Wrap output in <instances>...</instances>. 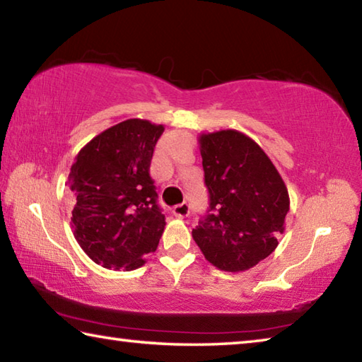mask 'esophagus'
<instances>
[{
	"instance_id": "esophagus-1",
	"label": "esophagus",
	"mask_w": 362,
	"mask_h": 362,
	"mask_svg": "<svg viewBox=\"0 0 362 362\" xmlns=\"http://www.w3.org/2000/svg\"><path fill=\"white\" fill-rule=\"evenodd\" d=\"M173 212H174V216H175V217H179V218H185V217H188V214H189V206H188L187 203L177 204V206H174V207H173Z\"/></svg>"
}]
</instances>
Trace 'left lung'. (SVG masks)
<instances>
[{
  "label": "left lung",
  "instance_id": "8db88e82",
  "mask_svg": "<svg viewBox=\"0 0 362 362\" xmlns=\"http://www.w3.org/2000/svg\"><path fill=\"white\" fill-rule=\"evenodd\" d=\"M209 211L192 231L206 260L240 273L278 247L286 228L289 193L272 159L255 140L236 129L198 136Z\"/></svg>",
  "mask_w": 362,
  "mask_h": 362
}]
</instances>
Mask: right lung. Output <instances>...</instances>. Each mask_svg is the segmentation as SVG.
Returning a JSON list of instances; mask_svg holds the SVG:
<instances>
[{
    "instance_id": "obj_1",
    "label": "right lung",
    "mask_w": 362,
    "mask_h": 362,
    "mask_svg": "<svg viewBox=\"0 0 362 362\" xmlns=\"http://www.w3.org/2000/svg\"><path fill=\"white\" fill-rule=\"evenodd\" d=\"M163 124L131 118L86 144L71 164L73 235L93 262L108 269L140 268L166 225L156 204L150 163Z\"/></svg>"
}]
</instances>
